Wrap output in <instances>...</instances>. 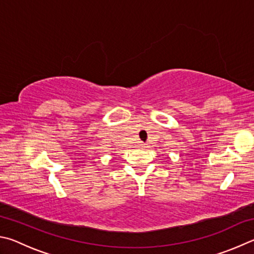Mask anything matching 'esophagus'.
<instances>
[{"label": "esophagus", "mask_w": 254, "mask_h": 254, "mask_svg": "<svg viewBox=\"0 0 254 254\" xmlns=\"http://www.w3.org/2000/svg\"><path fill=\"white\" fill-rule=\"evenodd\" d=\"M140 146L141 147H145V144H140Z\"/></svg>", "instance_id": "obj_1"}]
</instances>
